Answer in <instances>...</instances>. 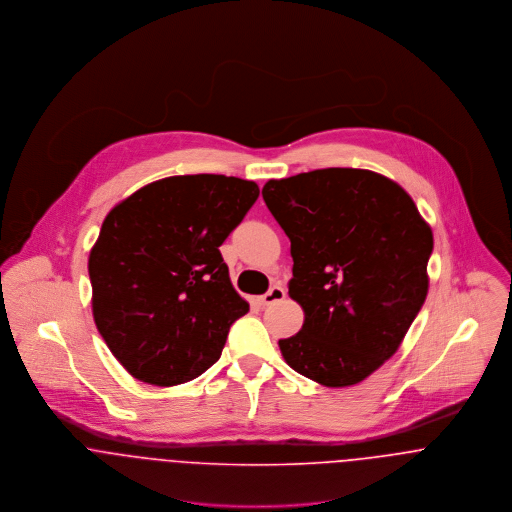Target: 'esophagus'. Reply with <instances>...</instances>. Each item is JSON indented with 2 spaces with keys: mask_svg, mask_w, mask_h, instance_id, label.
I'll return each instance as SVG.
<instances>
[{
  "mask_svg": "<svg viewBox=\"0 0 512 512\" xmlns=\"http://www.w3.org/2000/svg\"><path fill=\"white\" fill-rule=\"evenodd\" d=\"M284 296H286V290H284L281 284H273L261 298H259V302H261V306H269V304H275V302H279V300H283Z\"/></svg>",
  "mask_w": 512,
  "mask_h": 512,
  "instance_id": "1",
  "label": "esophagus"
}]
</instances>
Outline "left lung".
<instances>
[{
    "label": "left lung",
    "mask_w": 512,
    "mask_h": 512,
    "mask_svg": "<svg viewBox=\"0 0 512 512\" xmlns=\"http://www.w3.org/2000/svg\"><path fill=\"white\" fill-rule=\"evenodd\" d=\"M290 239L288 294L302 330L279 340L300 375L349 387L400 345L428 294L432 229L397 182L363 169L300 172L263 186Z\"/></svg>",
    "instance_id": "left-lung-1"
}]
</instances>
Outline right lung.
Returning a JSON list of instances; mask_svg holds the SVG:
<instances>
[{
    "mask_svg": "<svg viewBox=\"0 0 512 512\" xmlns=\"http://www.w3.org/2000/svg\"><path fill=\"white\" fill-rule=\"evenodd\" d=\"M257 198L251 180L169 176L106 216L88 259L94 322L135 379L172 387L220 359L231 324L249 312L220 245Z\"/></svg>",
    "mask_w": 512,
    "mask_h": 512,
    "instance_id": "add662e5",
    "label": "right lung"
}]
</instances>
